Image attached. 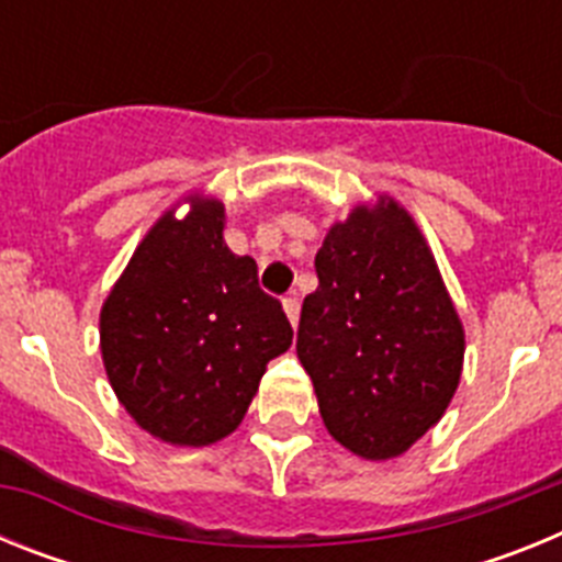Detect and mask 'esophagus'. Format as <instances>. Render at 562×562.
<instances>
[{
    "label": "esophagus",
    "mask_w": 562,
    "mask_h": 562,
    "mask_svg": "<svg viewBox=\"0 0 562 562\" xmlns=\"http://www.w3.org/2000/svg\"><path fill=\"white\" fill-rule=\"evenodd\" d=\"M284 312H286V317H290V324L295 326L297 324V315H301V301H297L295 292L284 295Z\"/></svg>",
    "instance_id": "esophagus-1"
}]
</instances>
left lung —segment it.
Returning a JSON list of instances; mask_svg holds the SVG:
<instances>
[{"mask_svg":"<svg viewBox=\"0 0 562 562\" xmlns=\"http://www.w3.org/2000/svg\"><path fill=\"white\" fill-rule=\"evenodd\" d=\"M297 360L324 425L362 459L400 456L450 405L464 331L414 220L396 202L357 207L315 256Z\"/></svg>","mask_w":562,"mask_h":562,"instance_id":"8db88e82","label":"left lung"}]
</instances>
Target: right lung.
I'll return each mask as SVG.
<instances>
[{"label":"right lung","mask_w":562,"mask_h":562,"mask_svg":"<svg viewBox=\"0 0 562 562\" xmlns=\"http://www.w3.org/2000/svg\"><path fill=\"white\" fill-rule=\"evenodd\" d=\"M222 202L186 220L166 213L134 250L101 312V351L123 408L171 445L233 434L265 376L290 349L281 301L258 286L250 256H233Z\"/></svg>","instance_id":"obj_1"}]
</instances>
